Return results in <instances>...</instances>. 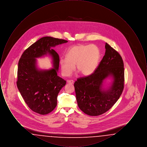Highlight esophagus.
<instances>
[{
	"label": "esophagus",
	"instance_id": "1",
	"mask_svg": "<svg viewBox=\"0 0 147 147\" xmlns=\"http://www.w3.org/2000/svg\"><path fill=\"white\" fill-rule=\"evenodd\" d=\"M67 83L69 84H73L74 83V81L73 80H67Z\"/></svg>",
	"mask_w": 147,
	"mask_h": 147
}]
</instances>
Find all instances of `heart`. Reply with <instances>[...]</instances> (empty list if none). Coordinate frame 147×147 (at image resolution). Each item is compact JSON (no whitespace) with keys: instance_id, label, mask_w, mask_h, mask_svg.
I'll use <instances>...</instances> for the list:
<instances>
[{"instance_id":"b5f03b06","label":"heart","mask_w":147,"mask_h":147,"mask_svg":"<svg viewBox=\"0 0 147 147\" xmlns=\"http://www.w3.org/2000/svg\"><path fill=\"white\" fill-rule=\"evenodd\" d=\"M100 55V49L94 45H78L71 47L66 54V59L60 62L63 76H70L76 64L83 76L90 75L98 67Z\"/></svg>"}]
</instances>
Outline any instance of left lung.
I'll use <instances>...</instances> for the list:
<instances>
[{
  "instance_id": "left-lung-1",
  "label": "left lung",
  "mask_w": 147,
  "mask_h": 147,
  "mask_svg": "<svg viewBox=\"0 0 147 147\" xmlns=\"http://www.w3.org/2000/svg\"><path fill=\"white\" fill-rule=\"evenodd\" d=\"M105 54L93 73L77 79L74 86L77 103L85 113L96 116L109 110L119 100L124 88V64L119 52L105 43ZM113 78L110 88H102L104 80Z\"/></svg>"
}]
</instances>
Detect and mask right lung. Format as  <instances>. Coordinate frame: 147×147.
Segmentation results:
<instances>
[{
  "label": "right lung",
  "instance_id": "1",
  "mask_svg": "<svg viewBox=\"0 0 147 147\" xmlns=\"http://www.w3.org/2000/svg\"><path fill=\"white\" fill-rule=\"evenodd\" d=\"M67 42L63 39L43 37L31 45L21 55L18 63L16 84L25 102L34 112L46 115L57 106L58 94L66 81L57 76L59 57L51 48ZM47 54L53 57L54 68L38 70L35 58Z\"/></svg>",
  "mask_w": 147,
  "mask_h": 147
}]
</instances>
